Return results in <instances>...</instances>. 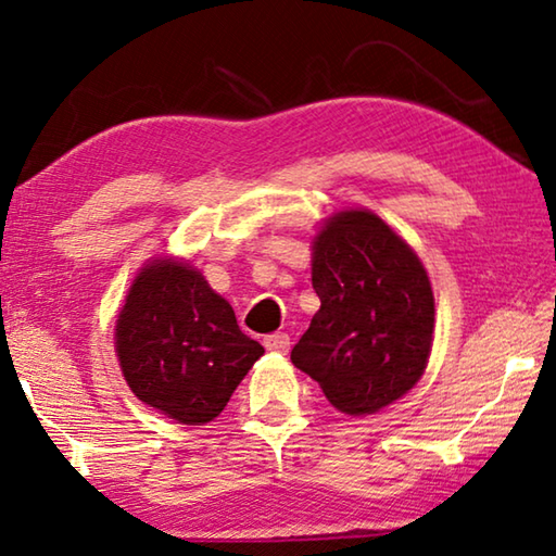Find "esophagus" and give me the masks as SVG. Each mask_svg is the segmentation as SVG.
<instances>
[{
    "label": "esophagus",
    "mask_w": 556,
    "mask_h": 556,
    "mask_svg": "<svg viewBox=\"0 0 556 556\" xmlns=\"http://www.w3.org/2000/svg\"><path fill=\"white\" fill-rule=\"evenodd\" d=\"M265 348L271 353H289V336L287 333H271L265 336Z\"/></svg>",
    "instance_id": "obj_1"
}]
</instances>
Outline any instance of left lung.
<instances>
[{
    "label": "left lung",
    "instance_id": "obj_1",
    "mask_svg": "<svg viewBox=\"0 0 556 556\" xmlns=\"http://www.w3.org/2000/svg\"><path fill=\"white\" fill-rule=\"evenodd\" d=\"M312 285L321 308L291 363L355 417L407 394L434 341V294L409 244L370 211L336 213L314 240Z\"/></svg>",
    "mask_w": 556,
    "mask_h": 556
}]
</instances>
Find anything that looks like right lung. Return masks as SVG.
<instances>
[{
  "instance_id": "1",
  "label": "right lung",
  "mask_w": 556,
  "mask_h": 556,
  "mask_svg": "<svg viewBox=\"0 0 556 556\" xmlns=\"http://www.w3.org/2000/svg\"><path fill=\"white\" fill-rule=\"evenodd\" d=\"M129 390L178 425H208L265 353L199 269L152 260L131 281L115 326Z\"/></svg>"
}]
</instances>
